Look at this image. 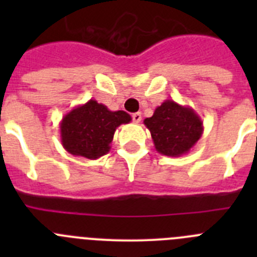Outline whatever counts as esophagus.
I'll list each match as a JSON object with an SVG mask.
<instances>
[{"label":"esophagus","mask_w":257,"mask_h":257,"mask_svg":"<svg viewBox=\"0 0 257 257\" xmlns=\"http://www.w3.org/2000/svg\"><path fill=\"white\" fill-rule=\"evenodd\" d=\"M133 121L135 122V123H139L140 121H142V113L140 112H136L133 114Z\"/></svg>","instance_id":"obj_1"}]
</instances>
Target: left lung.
I'll return each mask as SVG.
<instances>
[{
    "label": "left lung",
    "instance_id": "obj_1",
    "mask_svg": "<svg viewBox=\"0 0 257 257\" xmlns=\"http://www.w3.org/2000/svg\"><path fill=\"white\" fill-rule=\"evenodd\" d=\"M144 124L151 131L156 151L167 157L189 153L203 134V122L196 110L172 99L157 106Z\"/></svg>",
    "mask_w": 257,
    "mask_h": 257
}]
</instances>
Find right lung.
Segmentation results:
<instances>
[{"label": "right lung", "instance_id": "1", "mask_svg": "<svg viewBox=\"0 0 257 257\" xmlns=\"http://www.w3.org/2000/svg\"><path fill=\"white\" fill-rule=\"evenodd\" d=\"M131 122V115L123 110H109L104 104L90 99L74 106L60 122L63 148L73 156L97 160L110 151L118 126Z\"/></svg>", "mask_w": 257, "mask_h": 257}]
</instances>
